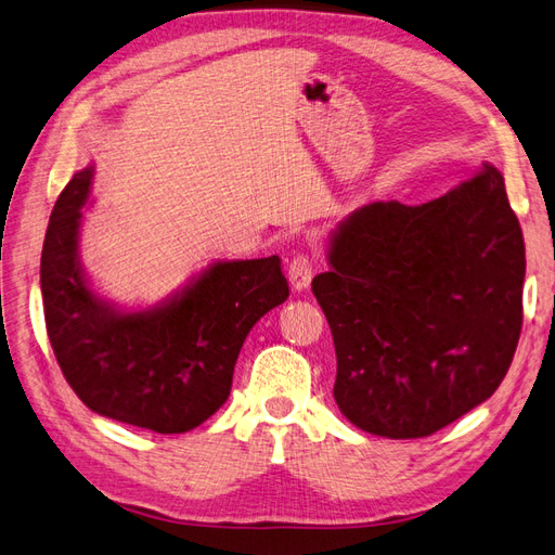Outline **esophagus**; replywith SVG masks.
<instances>
[{
	"instance_id": "34e87169",
	"label": "esophagus",
	"mask_w": 555,
	"mask_h": 555,
	"mask_svg": "<svg viewBox=\"0 0 555 555\" xmlns=\"http://www.w3.org/2000/svg\"><path fill=\"white\" fill-rule=\"evenodd\" d=\"M314 259L310 255H296L289 263V282L296 292L306 289L314 275Z\"/></svg>"
}]
</instances>
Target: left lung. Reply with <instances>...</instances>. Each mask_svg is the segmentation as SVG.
Wrapping results in <instances>:
<instances>
[{
    "label": "left lung",
    "instance_id": "left-lung-1",
    "mask_svg": "<svg viewBox=\"0 0 555 555\" xmlns=\"http://www.w3.org/2000/svg\"><path fill=\"white\" fill-rule=\"evenodd\" d=\"M312 280L333 333V398L357 428L426 438L491 398L524 324L526 245L483 162L422 206L375 201L333 233Z\"/></svg>",
    "mask_w": 555,
    "mask_h": 555
}]
</instances>
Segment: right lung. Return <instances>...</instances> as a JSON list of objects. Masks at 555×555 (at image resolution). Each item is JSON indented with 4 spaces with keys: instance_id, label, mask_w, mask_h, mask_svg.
Listing matches in <instances>:
<instances>
[{
    "instance_id": "add662e5",
    "label": "right lung",
    "mask_w": 555,
    "mask_h": 555,
    "mask_svg": "<svg viewBox=\"0 0 555 555\" xmlns=\"http://www.w3.org/2000/svg\"><path fill=\"white\" fill-rule=\"evenodd\" d=\"M92 176L88 166L69 180L48 222L41 296L50 345L92 412L164 435L188 433L227 402L251 326L289 298L280 257L217 261L155 308H115L88 287L78 259Z\"/></svg>"
}]
</instances>
